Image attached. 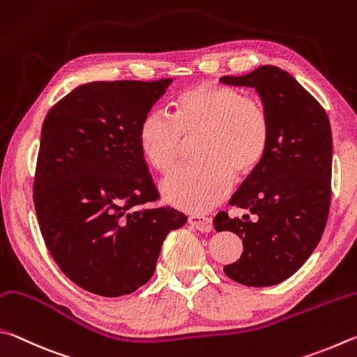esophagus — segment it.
<instances>
[{
    "mask_svg": "<svg viewBox=\"0 0 357 357\" xmlns=\"http://www.w3.org/2000/svg\"><path fill=\"white\" fill-rule=\"evenodd\" d=\"M188 222L192 227L201 230V232H210L213 229V224H211V220L207 216H201V215H191L188 218Z\"/></svg>",
    "mask_w": 357,
    "mask_h": 357,
    "instance_id": "34e87169",
    "label": "esophagus"
}]
</instances>
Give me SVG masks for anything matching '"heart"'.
<instances>
[{
    "label": "heart",
    "instance_id": "b5f03b06",
    "mask_svg": "<svg viewBox=\"0 0 357 357\" xmlns=\"http://www.w3.org/2000/svg\"><path fill=\"white\" fill-rule=\"evenodd\" d=\"M169 117L149 114L137 128V144L149 165L169 174L182 160L186 141L196 161L161 183L169 204L202 211L221 202L235 180H246L264 161L271 137L265 105L232 86L199 83L178 92Z\"/></svg>",
    "mask_w": 357,
    "mask_h": 357
}]
</instances>
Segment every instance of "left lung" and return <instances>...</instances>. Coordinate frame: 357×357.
<instances>
[{
  "mask_svg": "<svg viewBox=\"0 0 357 357\" xmlns=\"http://www.w3.org/2000/svg\"><path fill=\"white\" fill-rule=\"evenodd\" d=\"M221 83L254 87L271 123L264 161L230 199L254 220H232L221 211L213 221L218 232L230 230L243 240L241 257L224 273L248 287L276 285L304 265L326 227L331 123L323 106L279 67L261 66L243 77H222Z\"/></svg>",
  "mask_w": 357,
  "mask_h": 357,
  "instance_id": "8db88e82",
  "label": "left lung"
}]
</instances>
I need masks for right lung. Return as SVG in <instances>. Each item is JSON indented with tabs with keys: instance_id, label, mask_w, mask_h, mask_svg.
<instances>
[{
	"instance_id": "right-lung-1",
	"label": "right lung",
	"mask_w": 357,
	"mask_h": 357,
	"mask_svg": "<svg viewBox=\"0 0 357 357\" xmlns=\"http://www.w3.org/2000/svg\"><path fill=\"white\" fill-rule=\"evenodd\" d=\"M171 83L81 84L43 121L33 188L40 232L61 271L96 295L147 284L166 235L186 222L171 207H144L160 195L137 128Z\"/></svg>"
}]
</instances>
